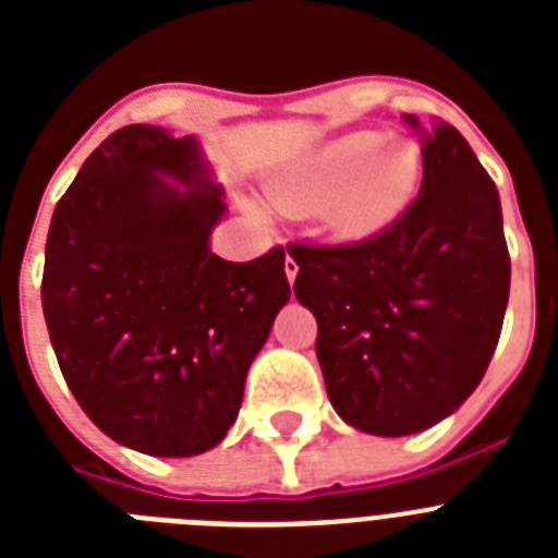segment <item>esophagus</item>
Segmentation results:
<instances>
[{
  "label": "esophagus",
  "mask_w": 558,
  "mask_h": 558,
  "mask_svg": "<svg viewBox=\"0 0 558 558\" xmlns=\"http://www.w3.org/2000/svg\"><path fill=\"white\" fill-rule=\"evenodd\" d=\"M295 274H299V263H295L293 256L284 259V276H288V282H295Z\"/></svg>",
  "instance_id": "34e87169"
}]
</instances>
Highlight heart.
I'll return each mask as SVG.
<instances>
[{
    "label": "heart",
    "mask_w": 558,
    "mask_h": 558,
    "mask_svg": "<svg viewBox=\"0 0 558 558\" xmlns=\"http://www.w3.org/2000/svg\"><path fill=\"white\" fill-rule=\"evenodd\" d=\"M425 159L416 142L377 131L338 136L268 184L276 209L302 215L324 209L329 229L368 236L391 226L416 198Z\"/></svg>",
    "instance_id": "heart-1"
}]
</instances>
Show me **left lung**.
Wrapping results in <instances>:
<instances>
[{
    "label": "left lung",
    "instance_id": "1",
    "mask_svg": "<svg viewBox=\"0 0 558 558\" xmlns=\"http://www.w3.org/2000/svg\"><path fill=\"white\" fill-rule=\"evenodd\" d=\"M425 179L388 229L360 243L288 245L295 299L315 315L329 402L372 436H411L456 413L483 379L509 304L500 195L447 122L405 113Z\"/></svg>",
    "mask_w": 558,
    "mask_h": 558
}]
</instances>
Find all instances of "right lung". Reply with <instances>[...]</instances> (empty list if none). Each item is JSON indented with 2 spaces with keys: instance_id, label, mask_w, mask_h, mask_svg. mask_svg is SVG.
<instances>
[{
  "instance_id": "add662e5",
  "label": "right lung",
  "mask_w": 558,
  "mask_h": 558,
  "mask_svg": "<svg viewBox=\"0 0 558 558\" xmlns=\"http://www.w3.org/2000/svg\"><path fill=\"white\" fill-rule=\"evenodd\" d=\"M223 215L201 142L159 125L113 131L58 201L44 318L69 391L117 445L201 456L234 425L290 284L279 245L211 254Z\"/></svg>"
}]
</instances>
